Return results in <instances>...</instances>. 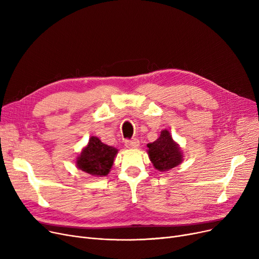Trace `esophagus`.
Here are the masks:
<instances>
[{"label": "esophagus", "mask_w": 259, "mask_h": 259, "mask_svg": "<svg viewBox=\"0 0 259 259\" xmlns=\"http://www.w3.org/2000/svg\"><path fill=\"white\" fill-rule=\"evenodd\" d=\"M125 146L128 149H137L140 147V141L138 139H133L131 141H126Z\"/></svg>", "instance_id": "1"}]
</instances>
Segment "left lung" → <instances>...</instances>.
I'll use <instances>...</instances> for the list:
<instances>
[{
	"instance_id": "left-lung-1",
	"label": "left lung",
	"mask_w": 259,
	"mask_h": 259,
	"mask_svg": "<svg viewBox=\"0 0 259 259\" xmlns=\"http://www.w3.org/2000/svg\"><path fill=\"white\" fill-rule=\"evenodd\" d=\"M147 147L149 158L154 168L160 172H166L178 167L184 160L182 148L173 140L167 129L162 130L160 137L152 144H148Z\"/></svg>"
}]
</instances>
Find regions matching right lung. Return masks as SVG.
<instances>
[{"instance_id":"obj_1","label":"right lung","mask_w":259,"mask_h":259,"mask_svg":"<svg viewBox=\"0 0 259 259\" xmlns=\"http://www.w3.org/2000/svg\"><path fill=\"white\" fill-rule=\"evenodd\" d=\"M117 152L116 148L102 143L97 137H91L77 155L75 166L92 176L103 178L110 172Z\"/></svg>"}]
</instances>
